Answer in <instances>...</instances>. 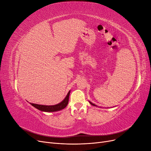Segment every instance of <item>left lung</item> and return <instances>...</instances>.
Returning a JSON list of instances; mask_svg holds the SVG:
<instances>
[{
	"instance_id": "obj_1",
	"label": "left lung",
	"mask_w": 151,
	"mask_h": 151,
	"mask_svg": "<svg viewBox=\"0 0 151 151\" xmlns=\"http://www.w3.org/2000/svg\"><path fill=\"white\" fill-rule=\"evenodd\" d=\"M89 103H90V104H92V105H93V106H96V105H95L94 104L92 103H91V102H90V101H89Z\"/></svg>"
}]
</instances>
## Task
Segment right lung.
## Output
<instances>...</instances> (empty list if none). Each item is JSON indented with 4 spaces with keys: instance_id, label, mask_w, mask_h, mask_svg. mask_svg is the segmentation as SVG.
<instances>
[{
    "instance_id": "1",
    "label": "right lung",
    "mask_w": 151,
    "mask_h": 151,
    "mask_svg": "<svg viewBox=\"0 0 151 151\" xmlns=\"http://www.w3.org/2000/svg\"><path fill=\"white\" fill-rule=\"evenodd\" d=\"M70 91H68V93H67L66 97L64 98V99L63 101L55 105H51V106H47V105H41V104H34V103H31L30 104L33 106L35 108H37L40 111H45V112H54V111H57L61 110V109H63V108H65L68 104V98H69V95H70Z\"/></svg>"
}]
</instances>
